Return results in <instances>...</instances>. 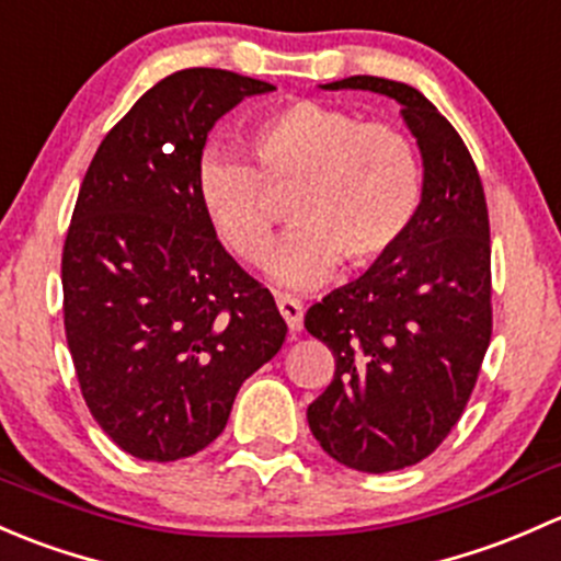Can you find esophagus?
<instances>
[{
  "label": "esophagus",
  "mask_w": 561,
  "mask_h": 561,
  "mask_svg": "<svg viewBox=\"0 0 561 561\" xmlns=\"http://www.w3.org/2000/svg\"><path fill=\"white\" fill-rule=\"evenodd\" d=\"M278 310H280L283 321L288 323V329H291V332H299V329H302L305 308H302V302H299V299L280 294V297H278Z\"/></svg>",
  "instance_id": "esophagus-1"
}]
</instances>
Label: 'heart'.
Wrapping results in <instances>:
<instances>
[{"label": "heart", "instance_id": "b5f03b06", "mask_svg": "<svg viewBox=\"0 0 561 561\" xmlns=\"http://www.w3.org/2000/svg\"><path fill=\"white\" fill-rule=\"evenodd\" d=\"M256 167L227 148H207L196 194L207 221L248 264L270 251L280 221L273 194H291L297 224L270 259V280L302 291L334 273L389 256L424 199V167L413 140L391 124L362 121L319 100H294L253 121Z\"/></svg>", "mask_w": 561, "mask_h": 561}]
</instances>
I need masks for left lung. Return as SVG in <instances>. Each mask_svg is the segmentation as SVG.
Instances as JSON below:
<instances>
[{
    "mask_svg": "<svg viewBox=\"0 0 561 561\" xmlns=\"http://www.w3.org/2000/svg\"><path fill=\"white\" fill-rule=\"evenodd\" d=\"M321 89L400 102L424 161L408 238L305 316L334 356L332 383L308 408L310 432L340 465L391 472L446 440L481 373L492 340L486 196L459 131L413 85L354 75Z\"/></svg>",
    "mask_w": 561,
    "mask_h": 561,
    "instance_id": "8db88e82",
    "label": "left lung"
}]
</instances>
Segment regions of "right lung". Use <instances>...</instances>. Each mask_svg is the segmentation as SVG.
Instances as JSON below:
<instances>
[{
    "mask_svg": "<svg viewBox=\"0 0 561 561\" xmlns=\"http://www.w3.org/2000/svg\"><path fill=\"white\" fill-rule=\"evenodd\" d=\"M273 83L194 67L107 131L61 253L67 345L96 424L142 461L224 432L242 380L286 340L275 299L216 238L196 194L207 131Z\"/></svg>",
    "mask_w": 561,
    "mask_h": 561,
    "instance_id": "1",
    "label": "right lung"
}]
</instances>
